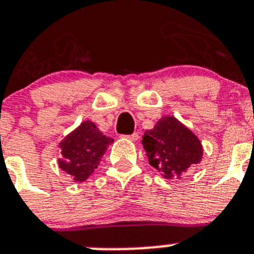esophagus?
Segmentation results:
<instances>
[{"label": "esophagus", "instance_id": "1", "mask_svg": "<svg viewBox=\"0 0 254 254\" xmlns=\"http://www.w3.org/2000/svg\"><path fill=\"white\" fill-rule=\"evenodd\" d=\"M125 138L130 139V141H138V138H139V134L133 133V134H130V135H125Z\"/></svg>", "mask_w": 254, "mask_h": 254}]
</instances>
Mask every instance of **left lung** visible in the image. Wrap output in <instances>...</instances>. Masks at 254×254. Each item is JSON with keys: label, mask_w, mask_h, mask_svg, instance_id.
<instances>
[{"label": "left lung", "mask_w": 254, "mask_h": 254, "mask_svg": "<svg viewBox=\"0 0 254 254\" xmlns=\"http://www.w3.org/2000/svg\"><path fill=\"white\" fill-rule=\"evenodd\" d=\"M142 145L150 164L166 179L181 176L203 154L195 134L172 116L162 117L154 129L146 130Z\"/></svg>", "instance_id": "1"}]
</instances>
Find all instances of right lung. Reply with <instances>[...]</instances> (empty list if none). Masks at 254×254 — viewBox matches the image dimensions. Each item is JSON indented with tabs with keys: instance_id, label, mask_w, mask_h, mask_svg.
<instances>
[{
	"instance_id": "1",
	"label": "right lung",
	"mask_w": 254,
	"mask_h": 254,
	"mask_svg": "<svg viewBox=\"0 0 254 254\" xmlns=\"http://www.w3.org/2000/svg\"><path fill=\"white\" fill-rule=\"evenodd\" d=\"M112 142V138L103 135L94 123L84 121L60 143L63 154V159L59 160L60 168L75 181L87 180Z\"/></svg>"
}]
</instances>
